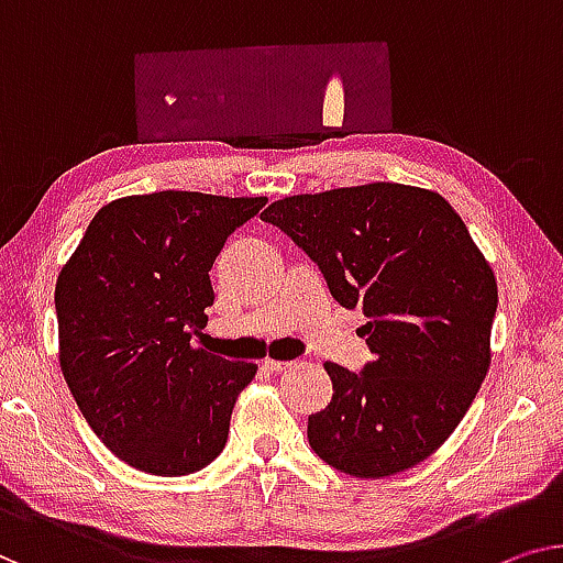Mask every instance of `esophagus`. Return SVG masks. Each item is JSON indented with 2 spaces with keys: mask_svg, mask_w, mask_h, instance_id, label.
Returning a JSON list of instances; mask_svg holds the SVG:
<instances>
[{
  "mask_svg": "<svg viewBox=\"0 0 563 563\" xmlns=\"http://www.w3.org/2000/svg\"><path fill=\"white\" fill-rule=\"evenodd\" d=\"M265 368H271V372H285V368H290L292 362H278V358H265Z\"/></svg>",
  "mask_w": 563,
  "mask_h": 563,
  "instance_id": "34e87169",
  "label": "esophagus"
}]
</instances>
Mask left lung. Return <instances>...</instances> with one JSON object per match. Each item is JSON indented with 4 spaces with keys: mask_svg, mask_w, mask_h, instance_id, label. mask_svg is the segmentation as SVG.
<instances>
[{
    "mask_svg": "<svg viewBox=\"0 0 563 563\" xmlns=\"http://www.w3.org/2000/svg\"><path fill=\"white\" fill-rule=\"evenodd\" d=\"M263 220L358 308L374 362H325L331 405L308 417L323 463L356 477L415 467L455 432L490 366L498 285L465 222L438 191L374 181L273 201Z\"/></svg>",
    "mask_w": 563,
    "mask_h": 563,
    "instance_id": "obj_1",
    "label": "left lung"
}]
</instances>
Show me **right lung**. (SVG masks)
Masks as SVG:
<instances>
[{"mask_svg": "<svg viewBox=\"0 0 563 563\" xmlns=\"http://www.w3.org/2000/svg\"><path fill=\"white\" fill-rule=\"evenodd\" d=\"M265 197L154 191L115 199L57 275L63 376L113 455L189 475L220 455L238 394L257 372L191 346L214 303L212 271Z\"/></svg>", "mask_w": 563, "mask_h": 563, "instance_id": "1", "label": "right lung"}]
</instances>
